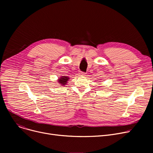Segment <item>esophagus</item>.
<instances>
[{"label":"esophagus","instance_id":"esophagus-1","mask_svg":"<svg viewBox=\"0 0 153 153\" xmlns=\"http://www.w3.org/2000/svg\"><path fill=\"white\" fill-rule=\"evenodd\" d=\"M80 74H81V76H85V72H81V73H80Z\"/></svg>","mask_w":153,"mask_h":153}]
</instances>
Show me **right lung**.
Returning <instances> with one entry per match:
<instances>
[{
	"instance_id": "1",
	"label": "right lung",
	"mask_w": 153,
	"mask_h": 153,
	"mask_svg": "<svg viewBox=\"0 0 153 153\" xmlns=\"http://www.w3.org/2000/svg\"><path fill=\"white\" fill-rule=\"evenodd\" d=\"M68 79H69V77H68L66 76H62L59 79L58 82H59V84H61V85H64L66 84V82L68 81Z\"/></svg>"
}]
</instances>
